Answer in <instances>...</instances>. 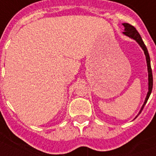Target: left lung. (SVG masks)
<instances>
[{
  "label": "left lung",
  "mask_w": 156,
  "mask_h": 156,
  "mask_svg": "<svg viewBox=\"0 0 156 156\" xmlns=\"http://www.w3.org/2000/svg\"><path fill=\"white\" fill-rule=\"evenodd\" d=\"M123 26L124 27V32H123V34H124L125 36H127L130 38L134 39V41L137 42L138 44L140 46V48L143 49L144 51V53L145 55V58H146V63H147V70H148V92L147 95H146V98H145V100H144V104L141 107L140 110L139 112V114L136 115L137 118L138 115H140V114L141 113V111L143 110L144 105H146L148 99L150 98V95H151V92H152V88H153V76H152V70H151V58H150V55H149V52H148V50L145 45H144V41L141 38L140 33L137 32V30L134 28L133 26H131L130 24L129 23H123ZM134 118V119H135Z\"/></svg>",
  "instance_id": "1"
}]
</instances>
